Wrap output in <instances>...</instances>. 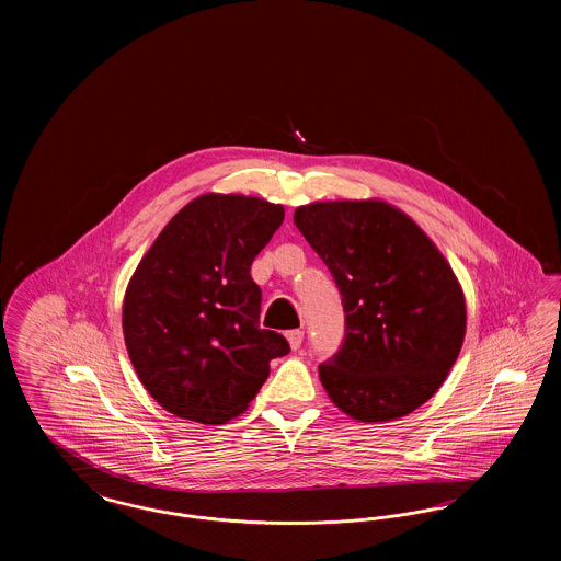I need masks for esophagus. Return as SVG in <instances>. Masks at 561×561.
I'll return each mask as SVG.
<instances>
[{"mask_svg":"<svg viewBox=\"0 0 561 561\" xmlns=\"http://www.w3.org/2000/svg\"><path fill=\"white\" fill-rule=\"evenodd\" d=\"M286 339H288V343H290V347L296 351V348H300L302 345V339H305V332L302 330H290L288 334H286Z\"/></svg>","mask_w":561,"mask_h":561,"instance_id":"obj_1","label":"esophagus"}]
</instances>
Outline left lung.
Returning a JSON list of instances; mask_svg holds the SVG:
<instances>
[{"label":"left lung","mask_w":561,"mask_h":561,"mask_svg":"<svg viewBox=\"0 0 561 561\" xmlns=\"http://www.w3.org/2000/svg\"><path fill=\"white\" fill-rule=\"evenodd\" d=\"M294 225L343 296L345 341L320 364L330 400L364 423L410 414L462 347L467 309L453 267L410 216L380 199L300 206Z\"/></svg>","instance_id":"1"}]
</instances>
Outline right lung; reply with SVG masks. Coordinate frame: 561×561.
<instances>
[{"label": "right lung", "instance_id": "obj_1", "mask_svg": "<svg viewBox=\"0 0 561 561\" xmlns=\"http://www.w3.org/2000/svg\"><path fill=\"white\" fill-rule=\"evenodd\" d=\"M284 222V206L206 193L176 214L134 271L124 298V339L134 370L168 412L222 425L290 353L263 330L252 261Z\"/></svg>", "mask_w": 561, "mask_h": 561}]
</instances>
